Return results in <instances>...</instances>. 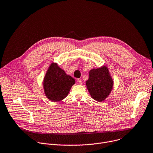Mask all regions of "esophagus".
I'll list each match as a JSON object with an SVG mask.
<instances>
[{"label": "esophagus", "instance_id": "34e87169", "mask_svg": "<svg viewBox=\"0 0 153 153\" xmlns=\"http://www.w3.org/2000/svg\"><path fill=\"white\" fill-rule=\"evenodd\" d=\"M82 83H83V82H82V81L80 79H77V83L78 85H81Z\"/></svg>", "mask_w": 153, "mask_h": 153}]
</instances>
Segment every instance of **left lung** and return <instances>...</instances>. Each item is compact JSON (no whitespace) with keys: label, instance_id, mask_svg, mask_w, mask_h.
Returning <instances> with one entry per match:
<instances>
[{"label":"left lung","instance_id":"obj_1","mask_svg":"<svg viewBox=\"0 0 153 153\" xmlns=\"http://www.w3.org/2000/svg\"><path fill=\"white\" fill-rule=\"evenodd\" d=\"M113 83L108 68L103 65L90 70L86 85L94 100L103 102L109 96L113 88Z\"/></svg>","mask_w":153,"mask_h":153}]
</instances>
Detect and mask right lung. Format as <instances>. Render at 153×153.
Wrapping results in <instances>:
<instances>
[{"instance_id": "right-lung-1", "label": "right lung", "mask_w": 153, "mask_h": 153, "mask_svg": "<svg viewBox=\"0 0 153 153\" xmlns=\"http://www.w3.org/2000/svg\"><path fill=\"white\" fill-rule=\"evenodd\" d=\"M75 80L58 66L52 62L45 75L43 86L46 97L53 102H59L68 94Z\"/></svg>"}]
</instances>
